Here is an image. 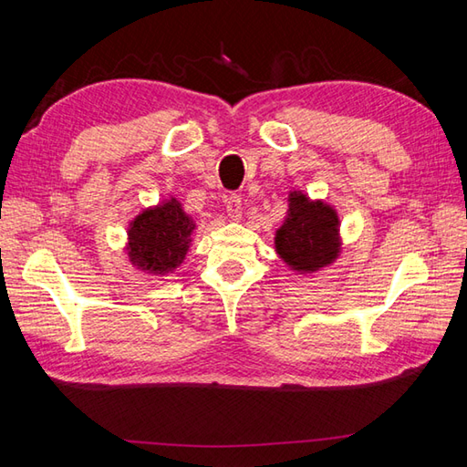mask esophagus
<instances>
[{
  "label": "esophagus",
  "mask_w": 467,
  "mask_h": 467,
  "mask_svg": "<svg viewBox=\"0 0 467 467\" xmlns=\"http://www.w3.org/2000/svg\"><path fill=\"white\" fill-rule=\"evenodd\" d=\"M226 213H228V216L233 218V221H236V218H241V214H243V198H241V194H231L226 198Z\"/></svg>",
  "instance_id": "obj_1"
}]
</instances>
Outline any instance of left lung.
Instances as JSON below:
<instances>
[{
    "mask_svg": "<svg viewBox=\"0 0 467 467\" xmlns=\"http://www.w3.org/2000/svg\"><path fill=\"white\" fill-rule=\"evenodd\" d=\"M289 216L276 231V251L295 271H317L339 253L337 214L323 202H309L305 194H291Z\"/></svg>",
    "mask_w": 467,
    "mask_h": 467,
    "instance_id": "1",
    "label": "left lung"
}]
</instances>
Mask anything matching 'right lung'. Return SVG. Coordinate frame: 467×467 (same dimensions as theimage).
Segmentation results:
<instances>
[{
	"instance_id": "right-lung-1",
	"label": "right lung",
	"mask_w": 467,
	"mask_h": 467,
	"mask_svg": "<svg viewBox=\"0 0 467 467\" xmlns=\"http://www.w3.org/2000/svg\"><path fill=\"white\" fill-rule=\"evenodd\" d=\"M191 223L181 204L166 202L154 211H146L130 226V256L132 261L150 273H166L182 263L191 233Z\"/></svg>"
}]
</instances>
